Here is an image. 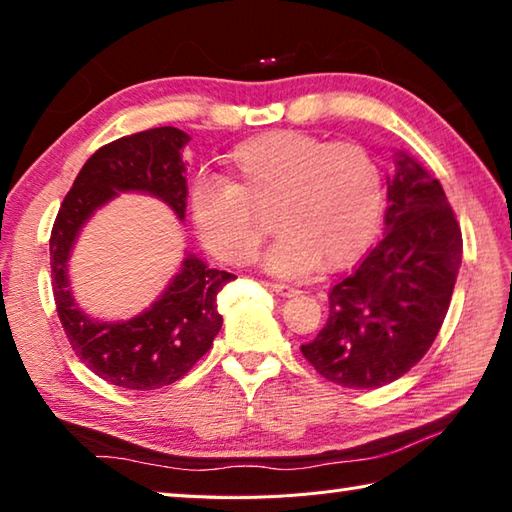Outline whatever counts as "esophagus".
<instances>
[{"mask_svg":"<svg viewBox=\"0 0 512 512\" xmlns=\"http://www.w3.org/2000/svg\"><path fill=\"white\" fill-rule=\"evenodd\" d=\"M266 286L271 288V291H275L277 295H282V297H291V295H295V293H297V288H295V286H291V284H282V282H266Z\"/></svg>","mask_w":512,"mask_h":512,"instance_id":"1","label":"esophagus"}]
</instances>
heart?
I'll return each mask as SVG.
<instances>
[{"label": "heart", "instance_id": "b5f03b06", "mask_svg": "<svg viewBox=\"0 0 512 512\" xmlns=\"http://www.w3.org/2000/svg\"><path fill=\"white\" fill-rule=\"evenodd\" d=\"M226 163L224 181H199L190 194L192 226L221 262H253L268 217L280 239L264 264L277 275H304L318 264L340 271L374 241L385 179L362 145L282 129L241 141Z\"/></svg>", "mask_w": 512, "mask_h": 512}]
</instances>
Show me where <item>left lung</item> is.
I'll return each instance as SVG.
<instances>
[{
    "label": "left lung",
    "mask_w": 512,
    "mask_h": 512,
    "mask_svg": "<svg viewBox=\"0 0 512 512\" xmlns=\"http://www.w3.org/2000/svg\"><path fill=\"white\" fill-rule=\"evenodd\" d=\"M387 203L383 239L331 288L327 324L300 347L322 378L351 389L394 383L425 356L461 266V228L441 183L403 152Z\"/></svg>",
    "instance_id": "left-lung-1"
}]
</instances>
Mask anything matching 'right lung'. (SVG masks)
Wrapping results in <instances>:
<instances>
[{
    "label": "right lung",
    "mask_w": 512,
    "mask_h": 512,
    "mask_svg": "<svg viewBox=\"0 0 512 512\" xmlns=\"http://www.w3.org/2000/svg\"><path fill=\"white\" fill-rule=\"evenodd\" d=\"M188 141L181 129L154 127L100 147L82 165L51 230V284L64 333L96 376L123 389H159L188 374L221 329L217 295L235 275L188 253L150 309L132 320L98 322L73 300L67 262L87 219L118 192L152 194L183 221L188 183L181 152Z\"/></svg>",
    "instance_id": "right-lung-1"
}]
</instances>
